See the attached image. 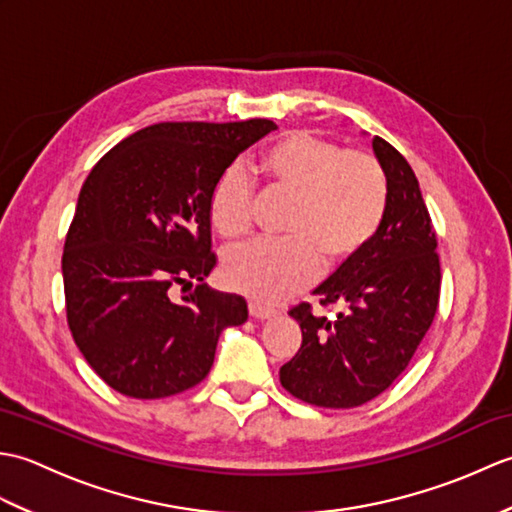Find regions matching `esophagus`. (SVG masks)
I'll list each match as a JSON object with an SVG mask.
<instances>
[{"instance_id": "34e87169", "label": "esophagus", "mask_w": 512, "mask_h": 512, "mask_svg": "<svg viewBox=\"0 0 512 512\" xmlns=\"http://www.w3.org/2000/svg\"><path fill=\"white\" fill-rule=\"evenodd\" d=\"M248 312H250V317L257 319V321L270 319V317H275V314H277V310L266 308V306H262V303H248Z\"/></svg>"}]
</instances>
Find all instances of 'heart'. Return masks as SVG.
<instances>
[{"label": "heart", "mask_w": 512, "mask_h": 512, "mask_svg": "<svg viewBox=\"0 0 512 512\" xmlns=\"http://www.w3.org/2000/svg\"><path fill=\"white\" fill-rule=\"evenodd\" d=\"M266 187L290 198L281 224L286 242L253 244L226 255L228 288L264 306L286 301L319 273L354 259L383 226L389 182L380 162L312 132H290L257 160ZM255 193L239 167H228L211 189L209 217L220 237L239 242L253 226Z\"/></svg>", "instance_id": "1"}]
</instances>
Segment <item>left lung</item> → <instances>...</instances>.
Here are the masks:
<instances>
[{
  "label": "left lung",
  "mask_w": 512,
  "mask_h": 512,
  "mask_svg": "<svg viewBox=\"0 0 512 512\" xmlns=\"http://www.w3.org/2000/svg\"><path fill=\"white\" fill-rule=\"evenodd\" d=\"M374 154L389 182V204L376 237L314 290L321 306H341L336 319L299 303L288 314L301 328V347L279 369V380L308 405L352 409L405 372L440 299L438 237L416 173L387 140Z\"/></svg>",
  "instance_id": "left-lung-1"
}]
</instances>
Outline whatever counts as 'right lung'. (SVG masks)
Wrapping results in <instances>:
<instances>
[{"instance_id": "obj_1", "label": "right lung", "mask_w": 512, "mask_h": 512, "mask_svg": "<svg viewBox=\"0 0 512 512\" xmlns=\"http://www.w3.org/2000/svg\"><path fill=\"white\" fill-rule=\"evenodd\" d=\"M273 129L268 118L158 123L90 171L63 246L65 314L85 361L118 394L156 400L202 383L222 330L248 319L242 297L204 284L217 264L209 198Z\"/></svg>"}]
</instances>
